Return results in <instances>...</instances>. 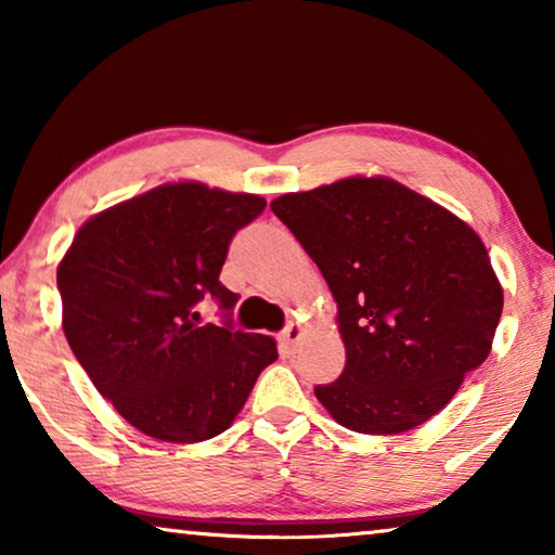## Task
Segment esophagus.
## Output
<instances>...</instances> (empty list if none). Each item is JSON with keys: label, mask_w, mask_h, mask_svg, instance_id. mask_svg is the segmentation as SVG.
<instances>
[{"label": "esophagus", "mask_w": 555, "mask_h": 555, "mask_svg": "<svg viewBox=\"0 0 555 555\" xmlns=\"http://www.w3.org/2000/svg\"><path fill=\"white\" fill-rule=\"evenodd\" d=\"M300 335H304V327L298 323H291L284 333H281V347H284L286 352H294L296 345L300 340Z\"/></svg>", "instance_id": "obj_1"}]
</instances>
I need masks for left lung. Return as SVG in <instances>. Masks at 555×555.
<instances>
[{
	"instance_id": "1",
	"label": "left lung",
	"mask_w": 555,
	"mask_h": 555,
	"mask_svg": "<svg viewBox=\"0 0 555 555\" xmlns=\"http://www.w3.org/2000/svg\"><path fill=\"white\" fill-rule=\"evenodd\" d=\"M271 210L337 304L345 370L318 401L357 434L426 424L492 350L504 296L480 234L384 176L279 195Z\"/></svg>"
}]
</instances>
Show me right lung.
Segmentation results:
<instances>
[{"instance_id":"1","label":"right lung","mask_w":555,"mask_h":555,"mask_svg":"<svg viewBox=\"0 0 555 555\" xmlns=\"http://www.w3.org/2000/svg\"><path fill=\"white\" fill-rule=\"evenodd\" d=\"M264 208L261 195L164 183L90 218L61 259L70 350L142 434L166 443L220 436L279 357L274 337L234 331L237 294L220 284L234 232ZM205 295L221 304L224 326L199 323Z\"/></svg>"}]
</instances>
